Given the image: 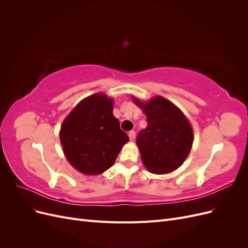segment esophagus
<instances>
[{
  "mask_svg": "<svg viewBox=\"0 0 248 248\" xmlns=\"http://www.w3.org/2000/svg\"><path fill=\"white\" fill-rule=\"evenodd\" d=\"M128 137H129V140H133L134 139H136V131H133V130L129 131Z\"/></svg>",
  "mask_w": 248,
  "mask_h": 248,
  "instance_id": "34e87169",
  "label": "esophagus"
}]
</instances>
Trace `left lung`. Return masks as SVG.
Segmentation results:
<instances>
[{
    "instance_id": "obj_1",
    "label": "left lung",
    "mask_w": 248,
    "mask_h": 248,
    "mask_svg": "<svg viewBox=\"0 0 248 248\" xmlns=\"http://www.w3.org/2000/svg\"><path fill=\"white\" fill-rule=\"evenodd\" d=\"M133 101L144 110L148 125L137 138L141 160L154 174H167L178 169L189 154L193 132L181 110L163 97L142 103Z\"/></svg>"
}]
</instances>
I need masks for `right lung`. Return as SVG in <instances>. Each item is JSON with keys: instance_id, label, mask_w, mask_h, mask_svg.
I'll return each instance as SVG.
<instances>
[{"instance_id": "add662e5", "label": "right lung", "mask_w": 248, "mask_h": 248, "mask_svg": "<svg viewBox=\"0 0 248 248\" xmlns=\"http://www.w3.org/2000/svg\"><path fill=\"white\" fill-rule=\"evenodd\" d=\"M60 139L66 158L86 175L109 169L129 140L112 115V99L102 93L78 104L63 122Z\"/></svg>"}]
</instances>
